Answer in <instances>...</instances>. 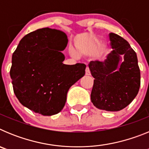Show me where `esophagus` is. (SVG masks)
<instances>
[{
  "label": "esophagus",
  "instance_id": "34e87169",
  "mask_svg": "<svg viewBox=\"0 0 149 149\" xmlns=\"http://www.w3.org/2000/svg\"><path fill=\"white\" fill-rule=\"evenodd\" d=\"M86 75H90V71H89L88 67L86 68Z\"/></svg>",
  "mask_w": 149,
  "mask_h": 149
}]
</instances>
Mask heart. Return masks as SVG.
I'll list each match as a JSON object with an SVG mask.
<instances>
[{"label":"heart","instance_id":"b5f03b06","mask_svg":"<svg viewBox=\"0 0 149 149\" xmlns=\"http://www.w3.org/2000/svg\"><path fill=\"white\" fill-rule=\"evenodd\" d=\"M81 53H84V51H81ZM70 54H71V56H72L73 57H77V53H76L75 51H74L73 49L70 50Z\"/></svg>","mask_w":149,"mask_h":149}]
</instances>
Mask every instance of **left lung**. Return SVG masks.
Returning <instances> with one entry per match:
<instances>
[{"label": "left lung", "mask_w": 149, "mask_h": 149, "mask_svg": "<svg viewBox=\"0 0 149 149\" xmlns=\"http://www.w3.org/2000/svg\"><path fill=\"white\" fill-rule=\"evenodd\" d=\"M110 39L113 51L106 60L89 64L95 78L91 101L100 110L119 111L130 104L138 94L140 70L136 52L127 41L113 33H110Z\"/></svg>", "instance_id": "8db88e82"}]
</instances>
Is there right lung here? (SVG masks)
Segmentation results:
<instances>
[{"mask_svg": "<svg viewBox=\"0 0 149 149\" xmlns=\"http://www.w3.org/2000/svg\"><path fill=\"white\" fill-rule=\"evenodd\" d=\"M65 33L48 27L24 36L12 56L10 77L15 96L36 113L52 116L63 110L68 89L85 74L86 65H65L61 51Z\"/></svg>", "mask_w": 149, "mask_h": 149, "instance_id": "1", "label": "right lung"}]
</instances>
